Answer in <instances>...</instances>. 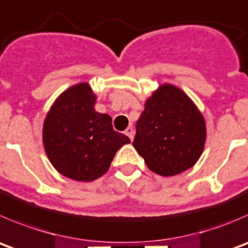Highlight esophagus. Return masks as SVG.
Wrapping results in <instances>:
<instances>
[{
  "mask_svg": "<svg viewBox=\"0 0 248 248\" xmlns=\"http://www.w3.org/2000/svg\"><path fill=\"white\" fill-rule=\"evenodd\" d=\"M124 133H126V136H128V137H129V139H131V140H133V137H134V129L132 128V127H128V128H127L126 131H124Z\"/></svg>",
  "mask_w": 248,
  "mask_h": 248,
  "instance_id": "obj_1",
  "label": "esophagus"
}]
</instances>
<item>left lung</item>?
Returning a JSON list of instances; mask_svg holds the SVG:
<instances>
[{
    "mask_svg": "<svg viewBox=\"0 0 248 248\" xmlns=\"http://www.w3.org/2000/svg\"><path fill=\"white\" fill-rule=\"evenodd\" d=\"M205 140V120L195 104L179 88L163 85L146 100L133 146L149 170L170 177L195 165Z\"/></svg>",
    "mask_w": 248,
    "mask_h": 248,
    "instance_id": "8db88e82",
    "label": "left lung"
}]
</instances>
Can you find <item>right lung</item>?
Instances as JSON below:
<instances>
[{"instance_id":"right-lung-1","label":"right lung","mask_w":248,"mask_h":248,"mask_svg":"<svg viewBox=\"0 0 248 248\" xmlns=\"http://www.w3.org/2000/svg\"><path fill=\"white\" fill-rule=\"evenodd\" d=\"M95 95L78 83L60 95L43 124V145L55 170L78 182H92L109 170L116 151L131 143L112 128L111 117L94 110Z\"/></svg>"}]
</instances>
